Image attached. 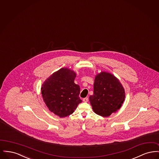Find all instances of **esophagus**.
<instances>
[{
  "mask_svg": "<svg viewBox=\"0 0 159 159\" xmlns=\"http://www.w3.org/2000/svg\"><path fill=\"white\" fill-rule=\"evenodd\" d=\"M88 100H89L88 98H84L83 99V101L84 102H87L88 101Z\"/></svg>",
  "mask_w": 159,
  "mask_h": 159,
  "instance_id": "1",
  "label": "esophagus"
}]
</instances>
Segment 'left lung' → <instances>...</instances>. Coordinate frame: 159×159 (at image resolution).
Here are the masks:
<instances>
[{
	"label": "left lung",
	"mask_w": 159,
	"mask_h": 159,
	"mask_svg": "<svg viewBox=\"0 0 159 159\" xmlns=\"http://www.w3.org/2000/svg\"><path fill=\"white\" fill-rule=\"evenodd\" d=\"M124 88L113 75L101 72L97 75L93 84V95L89 101L93 111L107 117L119 110L125 100Z\"/></svg>",
	"instance_id": "obj_1"
}]
</instances>
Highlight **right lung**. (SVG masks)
I'll list each match as a JSON object with an SVG mask.
<instances>
[{
    "label": "right lung",
    "mask_w": 159,
    "mask_h": 159,
    "mask_svg": "<svg viewBox=\"0 0 159 159\" xmlns=\"http://www.w3.org/2000/svg\"><path fill=\"white\" fill-rule=\"evenodd\" d=\"M76 73L67 68L53 73L42 84V95L49 110L60 117L73 113L82 100L80 86L75 83Z\"/></svg>",
    "instance_id": "right-lung-1"
}]
</instances>
